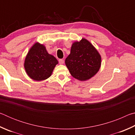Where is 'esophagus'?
<instances>
[{
  "label": "esophagus",
  "mask_w": 135,
  "mask_h": 135,
  "mask_svg": "<svg viewBox=\"0 0 135 135\" xmlns=\"http://www.w3.org/2000/svg\"><path fill=\"white\" fill-rule=\"evenodd\" d=\"M64 62V60L62 59H59V63L60 64H63Z\"/></svg>",
  "instance_id": "1"
}]
</instances>
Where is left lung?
Segmentation results:
<instances>
[{
	"label": "left lung",
	"mask_w": 135,
	"mask_h": 135,
	"mask_svg": "<svg viewBox=\"0 0 135 135\" xmlns=\"http://www.w3.org/2000/svg\"><path fill=\"white\" fill-rule=\"evenodd\" d=\"M71 76L81 81L90 79L97 74L101 65V57L95 47L86 38L75 42L70 54L65 61Z\"/></svg>",
	"instance_id": "obj_1"
}]
</instances>
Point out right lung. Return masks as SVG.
Returning <instances> with one entry per match:
<instances>
[{"instance_id":"add662e5","label":"right lung","mask_w":135,"mask_h":135,"mask_svg":"<svg viewBox=\"0 0 135 135\" xmlns=\"http://www.w3.org/2000/svg\"><path fill=\"white\" fill-rule=\"evenodd\" d=\"M58 61L50 55L44 45L36 43L27 54L24 68L28 76L34 80L42 81L51 76Z\"/></svg>"}]
</instances>
